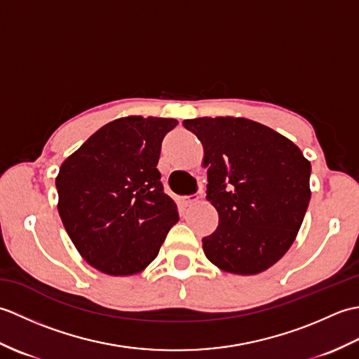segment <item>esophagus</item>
<instances>
[{"label":"esophagus","instance_id":"34e87169","mask_svg":"<svg viewBox=\"0 0 359 359\" xmlns=\"http://www.w3.org/2000/svg\"><path fill=\"white\" fill-rule=\"evenodd\" d=\"M199 199H201V197L197 196V194H191V196H184V197H182L180 202H182V205H184V207H189V205L199 202Z\"/></svg>","mask_w":359,"mask_h":359}]
</instances>
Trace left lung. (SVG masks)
I'll use <instances>...</instances> for the list:
<instances>
[{"label":"left lung","instance_id":"1","mask_svg":"<svg viewBox=\"0 0 359 359\" xmlns=\"http://www.w3.org/2000/svg\"><path fill=\"white\" fill-rule=\"evenodd\" d=\"M184 126L202 142L207 199L219 215L216 231L202 239L205 256L234 274L270 269L306 216L310 162L287 137L248 118L201 117Z\"/></svg>","mask_w":359,"mask_h":359}]
</instances>
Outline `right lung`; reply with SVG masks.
I'll return each mask as SVG.
<instances>
[{
	"label": "right lung",
	"mask_w": 359,
	"mask_h": 359,
	"mask_svg": "<svg viewBox=\"0 0 359 359\" xmlns=\"http://www.w3.org/2000/svg\"><path fill=\"white\" fill-rule=\"evenodd\" d=\"M175 125L174 118H117L60 166V217L81 257L98 271L140 273L179 220L157 170L163 137Z\"/></svg>",
	"instance_id": "1"
}]
</instances>
